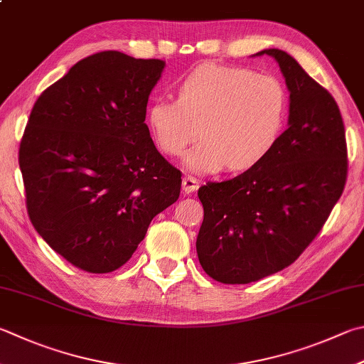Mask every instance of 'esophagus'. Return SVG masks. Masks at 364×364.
<instances>
[{
  "instance_id": "obj_1",
  "label": "esophagus",
  "mask_w": 364,
  "mask_h": 364,
  "mask_svg": "<svg viewBox=\"0 0 364 364\" xmlns=\"http://www.w3.org/2000/svg\"><path fill=\"white\" fill-rule=\"evenodd\" d=\"M199 189V180H196L194 176L186 175L183 178V193L184 194H193Z\"/></svg>"
}]
</instances>
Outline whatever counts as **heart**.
I'll use <instances>...</instances> for the list:
<instances>
[{"instance_id": "1", "label": "heart", "mask_w": 364, "mask_h": 364, "mask_svg": "<svg viewBox=\"0 0 364 364\" xmlns=\"http://www.w3.org/2000/svg\"><path fill=\"white\" fill-rule=\"evenodd\" d=\"M285 113L287 94L277 77L203 63L178 82L176 102L156 98L148 105L146 124L167 156L181 154L199 135L183 167L203 175L261 162L279 140Z\"/></svg>"}]
</instances>
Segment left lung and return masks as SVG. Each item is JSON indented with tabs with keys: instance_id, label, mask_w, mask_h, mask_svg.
Instances as JSON below:
<instances>
[{
	"instance_id": "left-lung-1",
	"label": "left lung",
	"mask_w": 364,
	"mask_h": 364,
	"mask_svg": "<svg viewBox=\"0 0 364 364\" xmlns=\"http://www.w3.org/2000/svg\"><path fill=\"white\" fill-rule=\"evenodd\" d=\"M264 54L285 77L288 129L261 162L199 189L197 256L211 279L229 285L261 280L293 264L321 230L347 180L338 103L285 50L255 55Z\"/></svg>"
}]
</instances>
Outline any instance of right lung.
Here are the masks:
<instances>
[{
  "label": "right lung",
  "instance_id": "obj_1",
  "mask_svg": "<svg viewBox=\"0 0 364 364\" xmlns=\"http://www.w3.org/2000/svg\"><path fill=\"white\" fill-rule=\"evenodd\" d=\"M165 62L98 52L33 107L18 149L31 224L92 274L119 269L180 197L181 173L154 146L146 105Z\"/></svg>",
  "mask_w": 364,
  "mask_h": 364
}]
</instances>
